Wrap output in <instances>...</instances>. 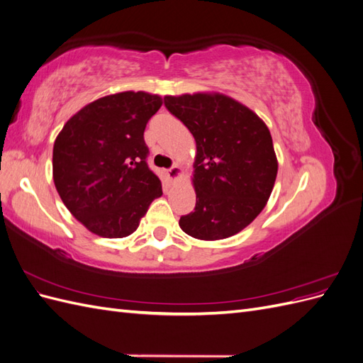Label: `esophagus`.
Wrapping results in <instances>:
<instances>
[{
  "mask_svg": "<svg viewBox=\"0 0 363 363\" xmlns=\"http://www.w3.org/2000/svg\"><path fill=\"white\" fill-rule=\"evenodd\" d=\"M167 174H168V177L169 179H177L179 177V175L182 174V169H180V167H179V164H172V167L169 168V169H167Z\"/></svg>",
  "mask_w": 363,
  "mask_h": 363,
  "instance_id": "obj_1",
  "label": "esophagus"
}]
</instances>
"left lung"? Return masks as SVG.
Returning a JSON list of instances; mask_svg holds the SVG:
<instances>
[{"mask_svg":"<svg viewBox=\"0 0 363 363\" xmlns=\"http://www.w3.org/2000/svg\"><path fill=\"white\" fill-rule=\"evenodd\" d=\"M163 101L196 142V203L194 212L180 218L182 230L201 240L239 233L265 207L277 177L268 127L225 95L186 94Z\"/></svg>","mask_w":363,"mask_h":363,"instance_id":"left-lung-1","label":"left lung"}]
</instances>
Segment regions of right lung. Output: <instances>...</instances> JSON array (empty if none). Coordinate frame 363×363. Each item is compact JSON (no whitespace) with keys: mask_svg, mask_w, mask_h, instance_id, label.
<instances>
[{"mask_svg":"<svg viewBox=\"0 0 363 363\" xmlns=\"http://www.w3.org/2000/svg\"><path fill=\"white\" fill-rule=\"evenodd\" d=\"M159 95L121 92L84 106L63 125L52 148V179L63 204L92 233L135 232L162 183L148 168L144 131Z\"/></svg>","mask_w":363,"mask_h":363,"instance_id":"1","label":"right lung"}]
</instances>
